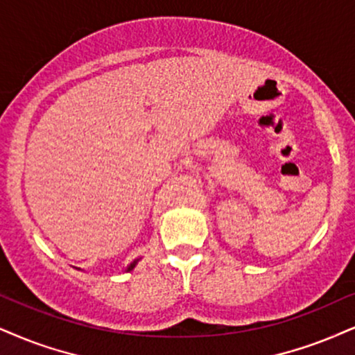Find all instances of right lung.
<instances>
[{
  "label": "right lung",
  "mask_w": 355,
  "mask_h": 355,
  "mask_svg": "<svg viewBox=\"0 0 355 355\" xmlns=\"http://www.w3.org/2000/svg\"><path fill=\"white\" fill-rule=\"evenodd\" d=\"M137 263H138V260H135V261H133V263H130L128 266H126V271H131V270H133V268H135V266H137Z\"/></svg>",
  "instance_id": "right-lung-1"
}]
</instances>
